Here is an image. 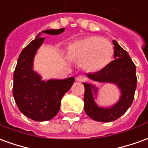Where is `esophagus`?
Returning <instances> with one entry per match:
<instances>
[{"instance_id": "34e87169", "label": "esophagus", "mask_w": 148, "mask_h": 148, "mask_svg": "<svg viewBox=\"0 0 148 148\" xmlns=\"http://www.w3.org/2000/svg\"><path fill=\"white\" fill-rule=\"evenodd\" d=\"M88 80V77L85 75H79L77 77V81L78 82H86Z\"/></svg>"}]
</instances>
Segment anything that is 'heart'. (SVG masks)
<instances>
[{
	"label": "heart",
	"instance_id": "heart-1",
	"mask_svg": "<svg viewBox=\"0 0 148 148\" xmlns=\"http://www.w3.org/2000/svg\"><path fill=\"white\" fill-rule=\"evenodd\" d=\"M114 47L109 41L99 37H86L71 42L67 46V56L80 62L89 71H99L110 63Z\"/></svg>",
	"mask_w": 148,
	"mask_h": 148
}]
</instances>
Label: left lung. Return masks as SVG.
Masks as SVG:
<instances>
[{
	"instance_id": "8db88e82",
	"label": "left lung",
	"mask_w": 148,
	"mask_h": 148,
	"mask_svg": "<svg viewBox=\"0 0 148 148\" xmlns=\"http://www.w3.org/2000/svg\"><path fill=\"white\" fill-rule=\"evenodd\" d=\"M114 45V60L104 69L94 74H87V77L99 82L114 83L120 89L121 96L117 103L110 107H99L95 102L94 95L98 89L95 86L84 82V110L89 117L98 122H112L122 116L133 103L137 85L136 67L128 53L113 40Z\"/></svg>"
}]
</instances>
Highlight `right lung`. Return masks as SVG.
<instances>
[{
  "instance_id": "add662e5",
  "label": "right lung",
  "mask_w": 148,
  "mask_h": 148,
  "mask_svg": "<svg viewBox=\"0 0 148 148\" xmlns=\"http://www.w3.org/2000/svg\"><path fill=\"white\" fill-rule=\"evenodd\" d=\"M65 30L46 29L42 33L58 35ZM25 46L19 55L13 74V95L21 112L34 121H47L58 113L61 99L74 82V77L42 81V77L33 70L34 58L45 38H39Z\"/></svg>"
}]
</instances>
